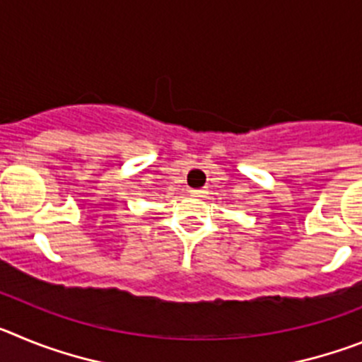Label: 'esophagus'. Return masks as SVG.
Returning a JSON list of instances; mask_svg holds the SVG:
<instances>
[{
  "label": "esophagus",
  "mask_w": 362,
  "mask_h": 362,
  "mask_svg": "<svg viewBox=\"0 0 362 362\" xmlns=\"http://www.w3.org/2000/svg\"><path fill=\"white\" fill-rule=\"evenodd\" d=\"M190 194L194 197H203L204 196V190H203V188H190Z\"/></svg>",
  "instance_id": "34e87169"
}]
</instances>
